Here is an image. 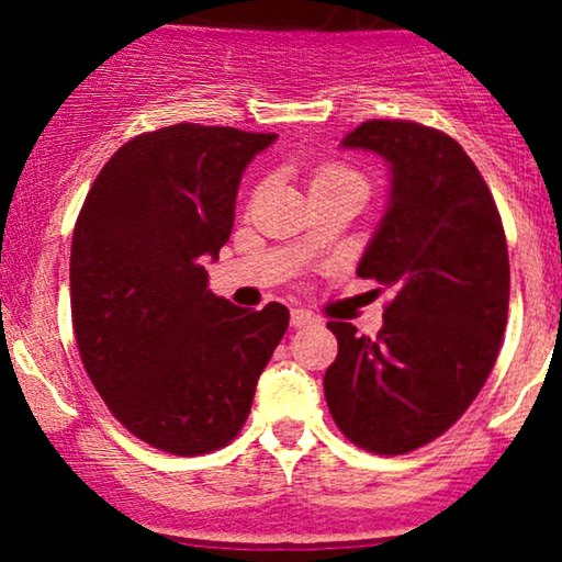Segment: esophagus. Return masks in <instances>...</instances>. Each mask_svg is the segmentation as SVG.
<instances>
[{
    "mask_svg": "<svg viewBox=\"0 0 562 562\" xmlns=\"http://www.w3.org/2000/svg\"><path fill=\"white\" fill-rule=\"evenodd\" d=\"M290 322H293V327H308L317 322L312 312H306V308H293V314H290Z\"/></svg>",
    "mask_w": 562,
    "mask_h": 562,
    "instance_id": "1",
    "label": "esophagus"
}]
</instances>
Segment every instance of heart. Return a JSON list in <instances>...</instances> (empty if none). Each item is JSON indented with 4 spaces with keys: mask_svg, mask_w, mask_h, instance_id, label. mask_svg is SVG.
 <instances>
[{
    "mask_svg": "<svg viewBox=\"0 0 562 562\" xmlns=\"http://www.w3.org/2000/svg\"><path fill=\"white\" fill-rule=\"evenodd\" d=\"M333 182H359L362 184V179H359L357 171L348 169V166H344V164H338V160H327V164H322L314 169L312 187L333 184Z\"/></svg>",
    "mask_w": 562,
    "mask_h": 562,
    "instance_id": "obj_1",
    "label": "heart"
}]
</instances>
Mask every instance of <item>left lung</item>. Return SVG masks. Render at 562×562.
<instances>
[{"label": "left lung", "instance_id": "left-lung-1", "mask_svg": "<svg viewBox=\"0 0 562 562\" xmlns=\"http://www.w3.org/2000/svg\"><path fill=\"white\" fill-rule=\"evenodd\" d=\"M346 147L391 164V205L357 274L393 290L378 338L327 322L338 357L325 398L348 441L406 454L465 415L499 353L509 306L502 216L460 142L417 121L372 119Z\"/></svg>", "mask_w": 562, "mask_h": 562}]
</instances>
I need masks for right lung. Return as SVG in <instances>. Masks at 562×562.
Wrapping results in <instances>:
<instances>
[{
	"mask_svg": "<svg viewBox=\"0 0 562 562\" xmlns=\"http://www.w3.org/2000/svg\"><path fill=\"white\" fill-rule=\"evenodd\" d=\"M277 134L173 124L137 134L89 187L70 243V317L83 370L132 436L179 457L243 430L290 312L209 290L237 184Z\"/></svg>",
	"mask_w": 562,
	"mask_h": 562,
	"instance_id": "obj_1",
	"label": "right lung"
}]
</instances>
